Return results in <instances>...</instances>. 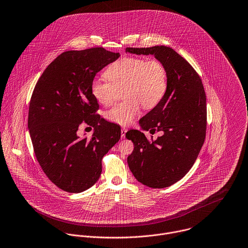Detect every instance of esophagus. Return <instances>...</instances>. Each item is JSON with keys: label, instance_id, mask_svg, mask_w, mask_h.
<instances>
[{"label": "esophagus", "instance_id": "obj_1", "mask_svg": "<svg viewBox=\"0 0 248 248\" xmlns=\"http://www.w3.org/2000/svg\"><path fill=\"white\" fill-rule=\"evenodd\" d=\"M126 131H127V128H126V127H122V131H121V133H122V138H124V137H125Z\"/></svg>", "mask_w": 248, "mask_h": 248}]
</instances>
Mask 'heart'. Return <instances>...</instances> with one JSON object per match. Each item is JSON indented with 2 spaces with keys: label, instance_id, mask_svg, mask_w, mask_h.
<instances>
[{
  "label": "heart",
  "instance_id": "b5f03b06",
  "mask_svg": "<svg viewBox=\"0 0 248 248\" xmlns=\"http://www.w3.org/2000/svg\"><path fill=\"white\" fill-rule=\"evenodd\" d=\"M105 79L94 78L91 93L100 104L108 105L123 90L124 100L105 112L108 121L127 125L139 114L141 104L145 109L157 106L166 94L168 73L158 60L142 57H123L110 64L104 72Z\"/></svg>",
  "mask_w": 248,
  "mask_h": 248
}]
</instances>
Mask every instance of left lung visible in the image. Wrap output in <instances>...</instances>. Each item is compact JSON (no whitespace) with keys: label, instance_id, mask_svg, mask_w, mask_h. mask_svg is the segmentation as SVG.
<instances>
[{"label":"left lung","instance_id":"left-lung-1","mask_svg":"<svg viewBox=\"0 0 248 248\" xmlns=\"http://www.w3.org/2000/svg\"><path fill=\"white\" fill-rule=\"evenodd\" d=\"M125 51L154 55L167 69L165 96L139 121L144 130L152 134L161 131L162 135L149 140L136 129L125 134L134 145L127 163L136 180L152 188L167 187L187 174L205 142L207 104L203 83L191 64L170 47H127Z\"/></svg>","mask_w":248,"mask_h":248}]
</instances>
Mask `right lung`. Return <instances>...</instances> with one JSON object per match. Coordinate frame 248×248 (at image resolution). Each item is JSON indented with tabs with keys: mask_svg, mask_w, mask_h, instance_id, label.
<instances>
[{
	"mask_svg": "<svg viewBox=\"0 0 248 248\" xmlns=\"http://www.w3.org/2000/svg\"><path fill=\"white\" fill-rule=\"evenodd\" d=\"M119 57L103 47L68 50L35 84L28 116L33 152L47 178L63 191L79 193L93 186L102 157L121 138V126L96 114L99 105L91 93L95 74ZM83 123L95 128L91 139L77 135Z\"/></svg>",
	"mask_w": 248,
	"mask_h": 248,
	"instance_id": "1",
	"label": "right lung"
}]
</instances>
